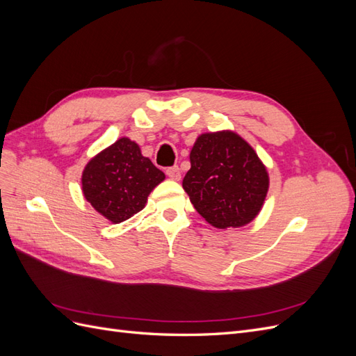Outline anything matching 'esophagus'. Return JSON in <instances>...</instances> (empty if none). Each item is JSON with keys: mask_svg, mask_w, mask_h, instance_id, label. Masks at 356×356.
Listing matches in <instances>:
<instances>
[{"mask_svg": "<svg viewBox=\"0 0 356 356\" xmlns=\"http://www.w3.org/2000/svg\"><path fill=\"white\" fill-rule=\"evenodd\" d=\"M166 174H168V177H169L170 179H174V181H179V178H181V170H179L178 166L169 168V169L166 170Z\"/></svg>", "mask_w": 356, "mask_h": 356, "instance_id": "1", "label": "esophagus"}]
</instances>
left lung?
I'll use <instances>...</instances> for the list:
<instances>
[{"label": "left lung", "mask_w": 356, "mask_h": 356, "mask_svg": "<svg viewBox=\"0 0 356 356\" xmlns=\"http://www.w3.org/2000/svg\"><path fill=\"white\" fill-rule=\"evenodd\" d=\"M182 187L193 207L217 229L242 227L260 212L268 174L254 148L230 131L202 134L190 153Z\"/></svg>", "instance_id": "obj_1"}]
</instances>
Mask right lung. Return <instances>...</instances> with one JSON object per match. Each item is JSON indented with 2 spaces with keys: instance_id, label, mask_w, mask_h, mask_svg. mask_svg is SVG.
Wrapping results in <instances>:
<instances>
[{
  "instance_id": "right-lung-1",
  "label": "right lung",
  "mask_w": 356,
  "mask_h": 356,
  "mask_svg": "<svg viewBox=\"0 0 356 356\" xmlns=\"http://www.w3.org/2000/svg\"><path fill=\"white\" fill-rule=\"evenodd\" d=\"M165 174L141 154L139 145L120 138L86 165L83 195L92 207L114 224L143 211L147 197Z\"/></svg>"
}]
</instances>
